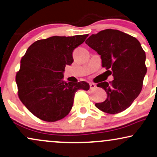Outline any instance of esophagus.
Here are the masks:
<instances>
[{"mask_svg":"<svg viewBox=\"0 0 157 157\" xmlns=\"http://www.w3.org/2000/svg\"><path fill=\"white\" fill-rule=\"evenodd\" d=\"M96 84H95V83H93V82H90V89H93V88H96Z\"/></svg>","mask_w":157,"mask_h":157,"instance_id":"34e87169","label":"esophagus"}]
</instances>
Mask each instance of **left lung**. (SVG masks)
Wrapping results in <instances>:
<instances>
[{
  "mask_svg": "<svg viewBox=\"0 0 157 157\" xmlns=\"http://www.w3.org/2000/svg\"><path fill=\"white\" fill-rule=\"evenodd\" d=\"M85 43L102 60V67L114 80L97 85L106 92L104 102L96 106L108 114H117L128 109L142 90L147 72L146 53L136 37L117 29H107L92 35Z\"/></svg>",
  "mask_w": 157,
  "mask_h": 157,
  "instance_id": "8db88e82",
  "label": "left lung"
}]
</instances>
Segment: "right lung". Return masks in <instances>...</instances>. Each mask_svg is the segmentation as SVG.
<instances>
[{"instance_id":"add662e5","label":"right lung","mask_w":157,"mask_h":157,"mask_svg":"<svg viewBox=\"0 0 157 157\" xmlns=\"http://www.w3.org/2000/svg\"><path fill=\"white\" fill-rule=\"evenodd\" d=\"M88 35L53 36L28 48L16 75L18 96L27 109L45 122H56L69 114L77 90H88V82L63 80L66 65L72 64V52Z\"/></svg>"}]
</instances>
